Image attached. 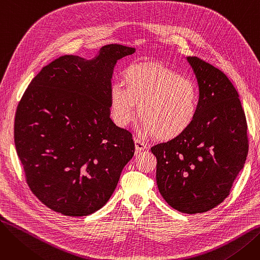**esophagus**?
Wrapping results in <instances>:
<instances>
[{"label": "esophagus", "instance_id": "esophagus-1", "mask_svg": "<svg viewBox=\"0 0 260 260\" xmlns=\"http://www.w3.org/2000/svg\"><path fill=\"white\" fill-rule=\"evenodd\" d=\"M135 148L137 152H141V151H144L145 148H147V144H145L139 139H135Z\"/></svg>", "mask_w": 260, "mask_h": 260}]
</instances>
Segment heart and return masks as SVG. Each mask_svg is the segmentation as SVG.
I'll return each mask as SVG.
<instances>
[{
    "mask_svg": "<svg viewBox=\"0 0 260 260\" xmlns=\"http://www.w3.org/2000/svg\"><path fill=\"white\" fill-rule=\"evenodd\" d=\"M123 87L109 89L112 116L121 127L137 115L143 120L142 133L160 140H173L185 134L197 119L200 94L193 81L158 64H135L123 73Z\"/></svg>",
    "mask_w": 260,
    "mask_h": 260,
    "instance_id": "b5f03b06",
    "label": "heart"
}]
</instances>
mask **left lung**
Listing matches in <instances>:
<instances>
[{"label": "left lung", "instance_id": "obj_1", "mask_svg": "<svg viewBox=\"0 0 260 260\" xmlns=\"http://www.w3.org/2000/svg\"><path fill=\"white\" fill-rule=\"evenodd\" d=\"M196 75L200 109L179 138L151 148L157 158L159 192L172 208L185 214L208 212L231 192L249 152L247 119L238 92L215 66L187 57Z\"/></svg>", "mask_w": 260, "mask_h": 260}]
</instances>
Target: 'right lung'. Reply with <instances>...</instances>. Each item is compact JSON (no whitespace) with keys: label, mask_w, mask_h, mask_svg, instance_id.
Masks as SVG:
<instances>
[{"label":"right lung","mask_w":260,"mask_h":260,"mask_svg":"<svg viewBox=\"0 0 260 260\" xmlns=\"http://www.w3.org/2000/svg\"><path fill=\"white\" fill-rule=\"evenodd\" d=\"M136 51L103 46L91 60L65 54L31 80L19 102L15 144L34 195L54 212L86 216L111 198L133 158L132 133L112 121L117 61Z\"/></svg>","instance_id":"add662e5"}]
</instances>
